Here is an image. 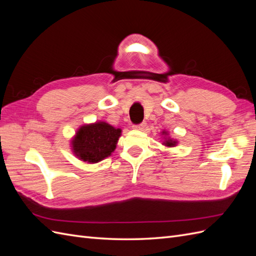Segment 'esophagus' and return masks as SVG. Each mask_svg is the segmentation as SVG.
<instances>
[{
  "instance_id": "34e87169",
  "label": "esophagus",
  "mask_w": 256,
  "mask_h": 256,
  "mask_svg": "<svg viewBox=\"0 0 256 256\" xmlns=\"http://www.w3.org/2000/svg\"><path fill=\"white\" fill-rule=\"evenodd\" d=\"M145 127H146V122H141V124H138V125H134V128L136 129V130H144Z\"/></svg>"
}]
</instances>
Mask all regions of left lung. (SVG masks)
Segmentation results:
<instances>
[{"mask_svg":"<svg viewBox=\"0 0 256 256\" xmlns=\"http://www.w3.org/2000/svg\"><path fill=\"white\" fill-rule=\"evenodd\" d=\"M161 134L164 136V138H166V140L164 141V143H162V144L168 146V147H174V146H176L177 141H176V140H173V138H166V136H168V132H166V131H162Z\"/></svg>","mask_w":256,"mask_h":256,"instance_id":"8db88e82","label":"left lung"}]
</instances>
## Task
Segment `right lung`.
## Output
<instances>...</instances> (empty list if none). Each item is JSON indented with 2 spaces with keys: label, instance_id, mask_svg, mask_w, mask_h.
I'll use <instances>...</instances> for the list:
<instances>
[{
  "label": "right lung",
  "instance_id": "right-lung-1",
  "mask_svg": "<svg viewBox=\"0 0 256 256\" xmlns=\"http://www.w3.org/2000/svg\"><path fill=\"white\" fill-rule=\"evenodd\" d=\"M122 130L106 122L81 126L72 140V150L80 160L88 164L109 157L116 148Z\"/></svg>",
  "mask_w": 256,
  "mask_h": 256
}]
</instances>
